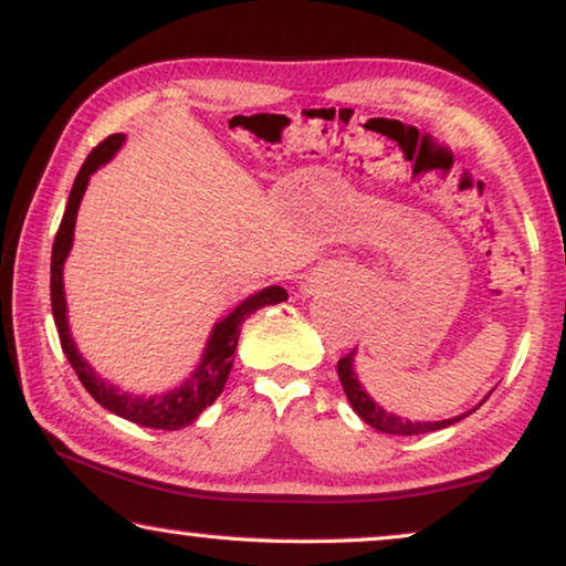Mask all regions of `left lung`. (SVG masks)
<instances>
[{"label": "left lung", "instance_id": "left-lung-1", "mask_svg": "<svg viewBox=\"0 0 566 566\" xmlns=\"http://www.w3.org/2000/svg\"><path fill=\"white\" fill-rule=\"evenodd\" d=\"M353 355H355V350H350L337 360V376H339V384H343V389L347 394V401H350L355 412H358V417H363V422H368L370 428L389 432V436H422V432L448 428V424L459 422L467 415L474 412V409H471V412H467V415L451 417V420H440V422L401 420V417L386 412V409L378 407L376 401L370 399L366 391H363V386L358 384V376H355V370H353Z\"/></svg>", "mask_w": 566, "mask_h": 566}]
</instances>
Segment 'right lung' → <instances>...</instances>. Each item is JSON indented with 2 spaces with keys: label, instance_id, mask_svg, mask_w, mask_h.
Instances as JSON below:
<instances>
[{
  "label": "right lung",
  "instance_id": "right-lung-1",
  "mask_svg": "<svg viewBox=\"0 0 566 566\" xmlns=\"http://www.w3.org/2000/svg\"><path fill=\"white\" fill-rule=\"evenodd\" d=\"M123 134L107 136L105 142H99L95 149L90 151V157L84 159V165L76 175L72 185V192H69L64 219L59 223L56 239H53V252H51V308H53V322H56L61 350H64L66 360L72 363L74 374L80 376L84 389L90 391V397L111 409L113 415L123 417V420H130L136 424H144V428L151 430H182L188 428L190 422H196V417L203 412L206 407H211L219 394L227 386L229 370L234 366V350L239 343V332H242V324L250 314L258 312L262 306L281 304V301L289 298V293L281 285H270V289L254 293L247 301H242L234 312H231L227 319H221L211 332V339H208L203 363H200L196 374H192L188 381H185L180 389L165 394V397H130V394L115 389V386L105 384L95 370L87 366V360H82V355L76 353V345L72 335H69L66 324V298H64V260L69 250H72L74 239V221L76 211H80V200L84 196V188H87L90 175L95 172L99 165H105L107 159L113 157L115 151L120 149Z\"/></svg>",
  "mask_w": 566,
  "mask_h": 566
}]
</instances>
